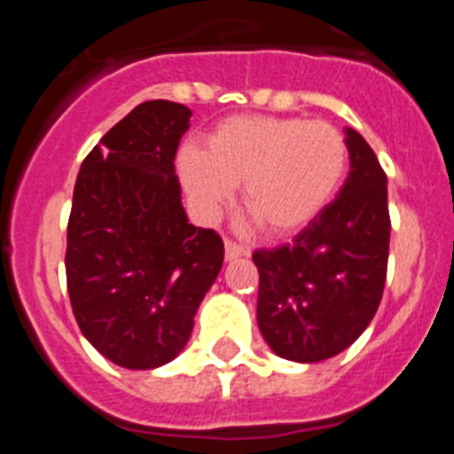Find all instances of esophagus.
<instances>
[{
	"instance_id": "obj_1",
	"label": "esophagus",
	"mask_w": 454,
	"mask_h": 454,
	"mask_svg": "<svg viewBox=\"0 0 454 454\" xmlns=\"http://www.w3.org/2000/svg\"><path fill=\"white\" fill-rule=\"evenodd\" d=\"M224 256H227V262H234L239 256H247V247H243L240 243H234V240H224Z\"/></svg>"
}]
</instances>
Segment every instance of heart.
Returning <instances> with one entry per match:
<instances>
[{"instance_id": "obj_1", "label": "heart", "mask_w": 454, "mask_h": 454, "mask_svg": "<svg viewBox=\"0 0 454 454\" xmlns=\"http://www.w3.org/2000/svg\"><path fill=\"white\" fill-rule=\"evenodd\" d=\"M179 177L204 218H214L243 184V207L272 236L314 223L348 170V143L336 127L302 118L240 115L220 122L200 145H184Z\"/></svg>"}]
</instances>
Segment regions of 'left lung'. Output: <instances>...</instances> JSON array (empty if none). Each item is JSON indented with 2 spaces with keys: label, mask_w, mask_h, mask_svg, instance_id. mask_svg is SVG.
Wrapping results in <instances>:
<instances>
[{
  "label": "left lung",
  "mask_w": 454,
  "mask_h": 454,
  "mask_svg": "<svg viewBox=\"0 0 454 454\" xmlns=\"http://www.w3.org/2000/svg\"><path fill=\"white\" fill-rule=\"evenodd\" d=\"M350 172L323 214L293 243L256 250V323L275 355L316 364L364 334L388 262L387 175L359 131L346 127Z\"/></svg>",
  "instance_id": "1"
}]
</instances>
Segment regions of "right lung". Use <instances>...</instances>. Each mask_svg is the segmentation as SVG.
<instances>
[{
    "label": "right lung",
    "mask_w": 454,
    "mask_h": 454,
    "mask_svg": "<svg viewBox=\"0 0 454 454\" xmlns=\"http://www.w3.org/2000/svg\"><path fill=\"white\" fill-rule=\"evenodd\" d=\"M191 108L143 102L83 159L67 223L66 275L79 330L108 362L166 366L186 348L223 268L214 230L188 223L175 175Z\"/></svg>",
    "instance_id": "right-lung-1"
}]
</instances>
